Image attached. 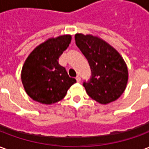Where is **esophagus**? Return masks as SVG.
Wrapping results in <instances>:
<instances>
[{
    "label": "esophagus",
    "mask_w": 149,
    "mask_h": 149,
    "mask_svg": "<svg viewBox=\"0 0 149 149\" xmlns=\"http://www.w3.org/2000/svg\"><path fill=\"white\" fill-rule=\"evenodd\" d=\"M76 80H77V82H80V81H81V77H80L79 76H77V77H76Z\"/></svg>",
    "instance_id": "34e87169"
}]
</instances>
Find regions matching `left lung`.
<instances>
[{
  "instance_id": "obj_1",
  "label": "left lung",
  "mask_w": 149,
  "mask_h": 149,
  "mask_svg": "<svg viewBox=\"0 0 149 149\" xmlns=\"http://www.w3.org/2000/svg\"><path fill=\"white\" fill-rule=\"evenodd\" d=\"M76 45L88 60L91 77L83 82L88 95L106 104L124 93L128 82V68L119 52L103 40L92 35H75Z\"/></svg>"
}]
</instances>
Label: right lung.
<instances>
[{
    "mask_svg": "<svg viewBox=\"0 0 149 149\" xmlns=\"http://www.w3.org/2000/svg\"><path fill=\"white\" fill-rule=\"evenodd\" d=\"M70 35L51 38L31 52L21 71V81L26 93L40 103L51 104L62 100L77 82L69 77L59 56L71 42Z\"/></svg>",
    "mask_w": 149,
    "mask_h": 149,
    "instance_id": "1",
    "label": "right lung"
}]
</instances>
